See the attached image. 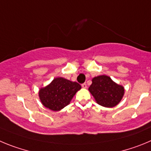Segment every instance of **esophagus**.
Segmentation results:
<instances>
[{
    "mask_svg": "<svg viewBox=\"0 0 151 151\" xmlns=\"http://www.w3.org/2000/svg\"><path fill=\"white\" fill-rule=\"evenodd\" d=\"M81 86H82L83 88H84V89H86V88L87 87V85H86V83H83L82 85H81Z\"/></svg>",
    "mask_w": 151,
    "mask_h": 151,
    "instance_id": "1",
    "label": "esophagus"
}]
</instances>
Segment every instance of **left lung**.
I'll list each match as a JSON object with an SVG mask.
<instances>
[{
  "instance_id": "1",
  "label": "left lung",
  "mask_w": 151,
  "mask_h": 151,
  "mask_svg": "<svg viewBox=\"0 0 151 151\" xmlns=\"http://www.w3.org/2000/svg\"><path fill=\"white\" fill-rule=\"evenodd\" d=\"M89 90L98 104L106 108H112L119 104L124 95V88L115 83L106 75L92 79V83Z\"/></svg>"
}]
</instances>
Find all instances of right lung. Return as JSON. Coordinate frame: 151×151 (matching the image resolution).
<instances>
[{
	"label": "right lung",
	"mask_w": 151,
	"mask_h": 151,
	"mask_svg": "<svg viewBox=\"0 0 151 151\" xmlns=\"http://www.w3.org/2000/svg\"><path fill=\"white\" fill-rule=\"evenodd\" d=\"M81 89V86L78 83L57 77L50 85L40 89L39 96L46 108L58 111L67 106L76 92Z\"/></svg>",
	"instance_id": "1"
}]
</instances>
